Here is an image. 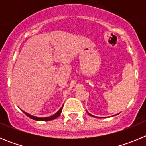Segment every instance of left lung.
I'll list each match as a JSON object with an SVG mask.
<instances>
[{"mask_svg": "<svg viewBox=\"0 0 146 146\" xmlns=\"http://www.w3.org/2000/svg\"><path fill=\"white\" fill-rule=\"evenodd\" d=\"M86 111H87V110H86ZM87 113H88V112H87ZM88 115H91V116H93V117H95V118H97V117H96V116H94V115H93L90 114V113H88ZM117 115H118V114H117Z\"/></svg>", "mask_w": 146, "mask_h": 146, "instance_id": "left-lung-1", "label": "left lung"}]
</instances>
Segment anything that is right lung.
Instances as JSON below:
<instances>
[{
  "label": "right lung",
  "instance_id": "add662e5",
  "mask_svg": "<svg viewBox=\"0 0 146 146\" xmlns=\"http://www.w3.org/2000/svg\"><path fill=\"white\" fill-rule=\"evenodd\" d=\"M63 106H64V105H63ZM62 109H63V108H60V109L56 113H55L53 115H51V116H50V117H45V118H39V117L33 116V115H30V114H28V113H25V112H24L23 110H22V111L25 113V114L26 115L28 118H31V119H33V120H35V121H51V120H54V119H55V118H57L58 117L59 115H60V113H61V111H62Z\"/></svg>",
  "mask_w": 146,
  "mask_h": 146
}]
</instances>
